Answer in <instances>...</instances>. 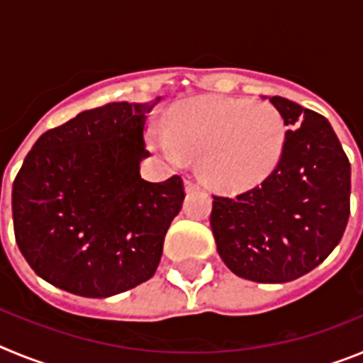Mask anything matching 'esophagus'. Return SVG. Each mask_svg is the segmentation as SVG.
Instances as JSON below:
<instances>
[{
    "label": "esophagus",
    "mask_w": 363,
    "mask_h": 363,
    "mask_svg": "<svg viewBox=\"0 0 363 363\" xmlns=\"http://www.w3.org/2000/svg\"><path fill=\"white\" fill-rule=\"evenodd\" d=\"M194 187H196V184H194L192 179H187V182H185V189H187V191H192Z\"/></svg>",
    "instance_id": "1"
}]
</instances>
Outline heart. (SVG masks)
Here are the masks:
<instances>
[{"mask_svg": "<svg viewBox=\"0 0 363 363\" xmlns=\"http://www.w3.org/2000/svg\"><path fill=\"white\" fill-rule=\"evenodd\" d=\"M287 140L281 112L267 101L203 98L184 105L154 142L174 165L200 156V172L216 187L238 191L264 182Z\"/></svg>", "mask_w": 363, "mask_h": 363, "instance_id": "heart-1", "label": "heart"}]
</instances>
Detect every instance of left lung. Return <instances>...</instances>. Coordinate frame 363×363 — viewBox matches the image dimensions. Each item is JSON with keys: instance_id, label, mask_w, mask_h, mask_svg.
Masks as SVG:
<instances>
[{"instance_id": "obj_1", "label": "left lung", "mask_w": 363, "mask_h": 363, "mask_svg": "<svg viewBox=\"0 0 363 363\" xmlns=\"http://www.w3.org/2000/svg\"><path fill=\"white\" fill-rule=\"evenodd\" d=\"M269 101L289 129L280 163L251 191L213 196L211 229L236 277L285 284L318 267L344 236L351 163L318 112L280 96Z\"/></svg>"}]
</instances>
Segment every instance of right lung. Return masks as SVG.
<instances>
[{
    "label": "right lung",
    "instance_id": "add662e5",
    "mask_svg": "<svg viewBox=\"0 0 363 363\" xmlns=\"http://www.w3.org/2000/svg\"><path fill=\"white\" fill-rule=\"evenodd\" d=\"M145 104H108L38 138L12 185L19 251L54 287L107 298L156 272L163 240L182 209L179 176L152 184L140 174Z\"/></svg>",
    "mask_w": 363,
    "mask_h": 363
}]
</instances>
